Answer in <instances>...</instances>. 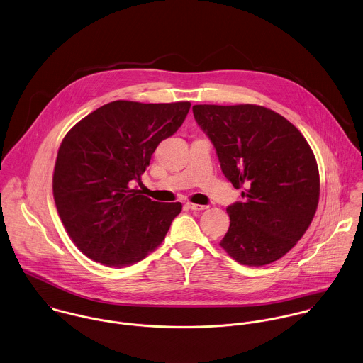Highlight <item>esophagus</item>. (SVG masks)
Segmentation results:
<instances>
[{
  "instance_id": "esophagus-1",
  "label": "esophagus",
  "mask_w": 363,
  "mask_h": 363,
  "mask_svg": "<svg viewBox=\"0 0 363 363\" xmlns=\"http://www.w3.org/2000/svg\"><path fill=\"white\" fill-rule=\"evenodd\" d=\"M186 206L191 209V211H205V209H208V206H205V205H196V203H186Z\"/></svg>"
}]
</instances>
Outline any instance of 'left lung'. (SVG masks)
Here are the masks:
<instances>
[{"label":"left lung","mask_w":363,"mask_h":363,"mask_svg":"<svg viewBox=\"0 0 363 363\" xmlns=\"http://www.w3.org/2000/svg\"><path fill=\"white\" fill-rule=\"evenodd\" d=\"M192 111L224 177L244 189L245 201L227 208L230 227L221 248L241 265L278 261L317 211L320 174L311 147L288 119L259 105H195Z\"/></svg>","instance_id":"8db88e82"}]
</instances>
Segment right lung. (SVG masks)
<instances>
[{"label": "right lung", "instance_id": "right-lung-1", "mask_svg": "<svg viewBox=\"0 0 363 363\" xmlns=\"http://www.w3.org/2000/svg\"><path fill=\"white\" fill-rule=\"evenodd\" d=\"M191 102L113 101L65 136L53 172L59 216L77 248L106 267L133 265L152 252L182 205L130 188L157 145L185 121Z\"/></svg>", "mask_w": 363, "mask_h": 363}]
</instances>
